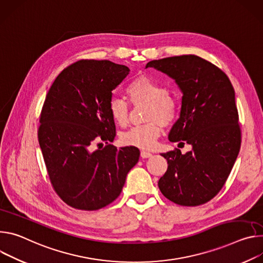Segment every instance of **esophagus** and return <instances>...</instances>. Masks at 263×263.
Returning a JSON list of instances; mask_svg holds the SVG:
<instances>
[{"instance_id": "obj_1", "label": "esophagus", "mask_w": 263, "mask_h": 263, "mask_svg": "<svg viewBox=\"0 0 263 263\" xmlns=\"http://www.w3.org/2000/svg\"><path fill=\"white\" fill-rule=\"evenodd\" d=\"M153 156V154L148 153V152H145V151H142L141 152V158L143 159H146V158H151Z\"/></svg>"}]
</instances>
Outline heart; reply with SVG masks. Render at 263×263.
Masks as SVG:
<instances>
[{"instance_id":"b5f03b06","label":"heart","mask_w":263,"mask_h":263,"mask_svg":"<svg viewBox=\"0 0 263 263\" xmlns=\"http://www.w3.org/2000/svg\"><path fill=\"white\" fill-rule=\"evenodd\" d=\"M126 94L134 104L147 103L145 120L149 121L137 125L121 135V143L126 146L140 149H152L156 146L157 139L162 134V124L169 125L178 116V104L166 87L148 76H140L134 79L126 87ZM112 121L124 126L128 121V103L114 97L107 105Z\"/></svg>"}]
</instances>
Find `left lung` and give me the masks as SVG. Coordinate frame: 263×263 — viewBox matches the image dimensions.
Masks as SVG:
<instances>
[{"label": "left lung", "mask_w": 263, "mask_h": 263, "mask_svg": "<svg viewBox=\"0 0 263 263\" xmlns=\"http://www.w3.org/2000/svg\"><path fill=\"white\" fill-rule=\"evenodd\" d=\"M149 67L176 80L183 93L180 118L169 141L192 146L185 155L178 148L161 155L168 167L159 188L178 205H202L220 191L240 149L234 89L219 68L196 55L152 61Z\"/></svg>", "instance_id": "8db88e82"}]
</instances>
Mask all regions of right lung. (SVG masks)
Instances as JSON below:
<instances>
[{
	"mask_svg": "<svg viewBox=\"0 0 263 263\" xmlns=\"http://www.w3.org/2000/svg\"><path fill=\"white\" fill-rule=\"evenodd\" d=\"M129 69L109 61H78L56 77L40 118L39 143L51 184L67 205L78 210L101 209L118 197L140 151L117 149L107 105L111 91ZM98 139L107 145L93 151Z\"/></svg>",
	"mask_w": 263,
	"mask_h": 263,
	"instance_id": "1",
	"label": "right lung"
}]
</instances>
